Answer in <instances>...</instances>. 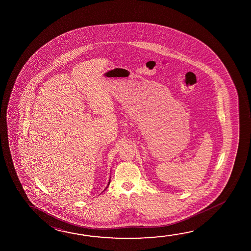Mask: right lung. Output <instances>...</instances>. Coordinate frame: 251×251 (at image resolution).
I'll return each mask as SVG.
<instances>
[{
    "mask_svg": "<svg viewBox=\"0 0 251 251\" xmlns=\"http://www.w3.org/2000/svg\"><path fill=\"white\" fill-rule=\"evenodd\" d=\"M109 183H110V179H109V182H108V184H107V186H108V185H109ZM107 187H106V188H105V190L107 189ZM105 190H104V191H105Z\"/></svg>",
    "mask_w": 251,
    "mask_h": 251,
    "instance_id": "1",
    "label": "right lung"
}]
</instances>
